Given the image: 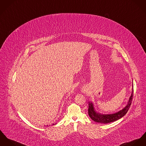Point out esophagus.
Returning a JSON list of instances; mask_svg holds the SVG:
<instances>
[{
    "label": "esophagus",
    "mask_w": 146,
    "mask_h": 146,
    "mask_svg": "<svg viewBox=\"0 0 146 146\" xmlns=\"http://www.w3.org/2000/svg\"><path fill=\"white\" fill-rule=\"evenodd\" d=\"M82 92H84V93L85 92H86V89H85V88H83V89L82 90Z\"/></svg>",
    "instance_id": "34e87169"
}]
</instances>
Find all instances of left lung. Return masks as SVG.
Segmentation results:
<instances>
[{
	"label": "left lung",
	"instance_id": "obj_1",
	"mask_svg": "<svg viewBox=\"0 0 146 146\" xmlns=\"http://www.w3.org/2000/svg\"><path fill=\"white\" fill-rule=\"evenodd\" d=\"M133 91H133H133L127 105L123 110L119 111L116 113L107 114V115L99 113L95 111L92 103L89 102L88 112V115L90 117L92 120H93L95 122L100 123H104V124L110 123L119 120V119L124 116L126 113H127L128 111L129 110L131 102H132V100H133Z\"/></svg>",
	"mask_w": 146,
	"mask_h": 146
}]
</instances>
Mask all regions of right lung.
Segmentation results:
<instances>
[{
	"label": "right lung",
	"mask_w": 146,
	"mask_h": 146,
	"mask_svg": "<svg viewBox=\"0 0 146 146\" xmlns=\"http://www.w3.org/2000/svg\"><path fill=\"white\" fill-rule=\"evenodd\" d=\"M55 124H56V123L55 124H52V125H55Z\"/></svg>",
	"instance_id": "1"
}]
</instances>
